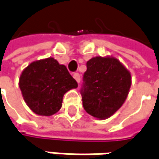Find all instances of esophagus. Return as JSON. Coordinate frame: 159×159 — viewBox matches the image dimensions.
Segmentation results:
<instances>
[{
  "label": "esophagus",
  "mask_w": 159,
  "mask_h": 159,
  "mask_svg": "<svg viewBox=\"0 0 159 159\" xmlns=\"http://www.w3.org/2000/svg\"><path fill=\"white\" fill-rule=\"evenodd\" d=\"M73 78L75 79L76 81H77L78 83L80 82V75L79 73H74V74H73Z\"/></svg>",
  "instance_id": "obj_1"
}]
</instances>
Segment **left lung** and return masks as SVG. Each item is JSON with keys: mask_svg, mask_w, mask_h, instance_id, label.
Returning a JSON list of instances; mask_svg holds the SVG:
<instances>
[{"mask_svg": "<svg viewBox=\"0 0 159 159\" xmlns=\"http://www.w3.org/2000/svg\"><path fill=\"white\" fill-rule=\"evenodd\" d=\"M131 85L130 71L115 57H93L87 62L81 88L88 114L107 119L123 106Z\"/></svg>", "mask_w": 159, "mask_h": 159, "instance_id": "left-lung-1", "label": "left lung"}]
</instances>
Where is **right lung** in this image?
Segmentation results:
<instances>
[{
  "instance_id": "add662e5",
  "label": "right lung",
  "mask_w": 159,
  "mask_h": 159,
  "mask_svg": "<svg viewBox=\"0 0 159 159\" xmlns=\"http://www.w3.org/2000/svg\"><path fill=\"white\" fill-rule=\"evenodd\" d=\"M19 85L28 107L44 116L57 113L64 94L78 87L67 68L52 57L31 62L22 71Z\"/></svg>"
}]
</instances>
